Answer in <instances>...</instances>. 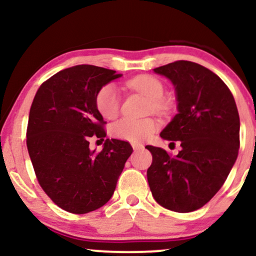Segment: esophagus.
Returning a JSON list of instances; mask_svg holds the SVG:
<instances>
[{
    "label": "esophagus",
    "instance_id": "esophagus-1",
    "mask_svg": "<svg viewBox=\"0 0 256 256\" xmlns=\"http://www.w3.org/2000/svg\"><path fill=\"white\" fill-rule=\"evenodd\" d=\"M132 148H134V150H142L144 146L142 143H132Z\"/></svg>",
    "mask_w": 256,
    "mask_h": 256
}]
</instances>
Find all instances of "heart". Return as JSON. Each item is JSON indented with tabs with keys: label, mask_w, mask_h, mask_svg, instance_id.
<instances>
[{
	"label": "heart",
	"mask_w": 256,
	"mask_h": 256,
	"mask_svg": "<svg viewBox=\"0 0 256 256\" xmlns=\"http://www.w3.org/2000/svg\"><path fill=\"white\" fill-rule=\"evenodd\" d=\"M131 89L138 91L149 100V108L158 113L166 110L162 101L165 86L156 77L149 74L138 76L128 83ZM96 110L104 119H113L116 116L120 107V95L116 85L107 84L98 91L95 98ZM158 128V122L152 118L146 119H120L112 125V134L122 140L136 143L146 140L154 134Z\"/></svg>",
	"instance_id": "1"
}]
</instances>
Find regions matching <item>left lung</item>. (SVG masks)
I'll return each instance as SVG.
<instances>
[{"label": "left lung", "instance_id": "8db88e82", "mask_svg": "<svg viewBox=\"0 0 256 256\" xmlns=\"http://www.w3.org/2000/svg\"><path fill=\"white\" fill-rule=\"evenodd\" d=\"M154 72L172 82L177 98V114L160 136L179 140L182 149L172 156L162 148L146 146L152 155L148 183L160 206L192 212L219 192L236 162L238 110L224 82L201 64L180 60Z\"/></svg>", "mask_w": 256, "mask_h": 256}]
</instances>
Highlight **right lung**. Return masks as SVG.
Listing matches in <instances>:
<instances>
[{
	"label": "right lung",
	"mask_w": 256,
	"mask_h": 256,
	"mask_svg": "<svg viewBox=\"0 0 256 256\" xmlns=\"http://www.w3.org/2000/svg\"><path fill=\"white\" fill-rule=\"evenodd\" d=\"M119 77L113 70L77 64L44 82L32 102L26 144L34 173L44 192L70 213L107 204L132 154L130 143L114 138L100 152L89 148L90 137H106L96 94Z\"/></svg>",
	"instance_id": "obj_1"
}]
</instances>
